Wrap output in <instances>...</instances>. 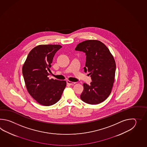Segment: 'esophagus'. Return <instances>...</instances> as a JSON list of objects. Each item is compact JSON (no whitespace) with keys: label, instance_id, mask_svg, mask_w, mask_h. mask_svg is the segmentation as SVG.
<instances>
[{"label":"esophagus","instance_id":"1","mask_svg":"<svg viewBox=\"0 0 147 147\" xmlns=\"http://www.w3.org/2000/svg\"><path fill=\"white\" fill-rule=\"evenodd\" d=\"M67 84H70V85H73V84H75L76 82H71V81H69V80H67Z\"/></svg>","mask_w":147,"mask_h":147}]
</instances>
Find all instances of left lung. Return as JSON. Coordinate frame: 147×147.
<instances>
[{
	"mask_svg": "<svg viewBox=\"0 0 147 147\" xmlns=\"http://www.w3.org/2000/svg\"><path fill=\"white\" fill-rule=\"evenodd\" d=\"M75 50L86 54L84 71L89 72L92 80L90 84H83L81 100L90 105L103 102L111 93L115 80L116 66L113 57L105 44L96 40L83 41Z\"/></svg>",
	"mask_w": 147,
	"mask_h": 147,
	"instance_id": "left-lung-1",
	"label": "left lung"
}]
</instances>
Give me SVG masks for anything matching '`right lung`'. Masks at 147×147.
Returning <instances> with one entry per match:
<instances>
[{
  "label": "right lung",
  "instance_id": "1",
  "mask_svg": "<svg viewBox=\"0 0 147 147\" xmlns=\"http://www.w3.org/2000/svg\"><path fill=\"white\" fill-rule=\"evenodd\" d=\"M62 47L59 45H42L30 51L22 67V75L29 94L38 103L49 106L60 100L66 81L49 79L53 57Z\"/></svg>",
  "mask_w": 147,
  "mask_h": 147
}]
</instances>
